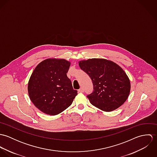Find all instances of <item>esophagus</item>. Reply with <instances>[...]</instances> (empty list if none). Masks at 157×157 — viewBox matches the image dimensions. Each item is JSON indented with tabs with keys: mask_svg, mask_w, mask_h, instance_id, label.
Returning a JSON list of instances; mask_svg holds the SVG:
<instances>
[{
	"mask_svg": "<svg viewBox=\"0 0 157 157\" xmlns=\"http://www.w3.org/2000/svg\"><path fill=\"white\" fill-rule=\"evenodd\" d=\"M78 91L79 92H84V90H83V88H80L79 90H78Z\"/></svg>",
	"mask_w": 157,
	"mask_h": 157,
	"instance_id": "obj_1",
	"label": "esophagus"
}]
</instances>
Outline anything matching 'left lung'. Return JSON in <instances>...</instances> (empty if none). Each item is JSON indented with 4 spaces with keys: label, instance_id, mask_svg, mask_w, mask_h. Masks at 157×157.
Returning a JSON list of instances; mask_svg holds the SVG:
<instances>
[{
    "label": "left lung",
    "instance_id": "obj_1",
    "mask_svg": "<svg viewBox=\"0 0 157 157\" xmlns=\"http://www.w3.org/2000/svg\"><path fill=\"white\" fill-rule=\"evenodd\" d=\"M78 65L92 80L94 90L87 97L92 105L111 112L126 101L131 90L130 80L117 63L104 59H90L80 61Z\"/></svg>",
    "mask_w": 157,
    "mask_h": 157
}]
</instances>
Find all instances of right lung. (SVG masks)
Segmentation results:
<instances>
[{
  "instance_id": "obj_1",
  "label": "right lung",
  "mask_w": 157,
  "mask_h": 157,
  "mask_svg": "<svg viewBox=\"0 0 157 157\" xmlns=\"http://www.w3.org/2000/svg\"><path fill=\"white\" fill-rule=\"evenodd\" d=\"M70 62L62 59H48L33 71L28 84L31 101L40 111L57 115L71 106L77 95L67 73Z\"/></svg>"
}]
</instances>
